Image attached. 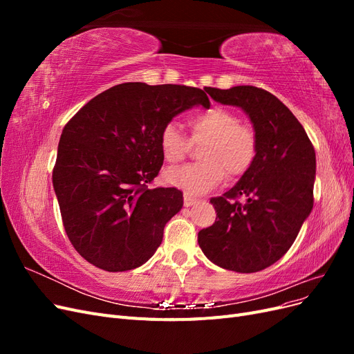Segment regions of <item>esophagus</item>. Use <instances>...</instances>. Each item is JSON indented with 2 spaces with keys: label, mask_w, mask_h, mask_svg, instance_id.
I'll use <instances>...</instances> for the list:
<instances>
[{
  "label": "esophagus",
  "mask_w": 354,
  "mask_h": 354,
  "mask_svg": "<svg viewBox=\"0 0 354 354\" xmlns=\"http://www.w3.org/2000/svg\"><path fill=\"white\" fill-rule=\"evenodd\" d=\"M196 198H194V196H190V195H187V194H185V196H183V202H185V207H192L194 205V203H196Z\"/></svg>",
  "instance_id": "1"
}]
</instances>
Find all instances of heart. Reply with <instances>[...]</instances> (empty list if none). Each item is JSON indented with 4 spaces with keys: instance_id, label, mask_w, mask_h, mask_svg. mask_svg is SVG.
Instances as JSON below:
<instances>
[{
    "instance_id": "b5f03b06",
    "label": "heart",
    "mask_w": 354,
    "mask_h": 354,
    "mask_svg": "<svg viewBox=\"0 0 354 354\" xmlns=\"http://www.w3.org/2000/svg\"><path fill=\"white\" fill-rule=\"evenodd\" d=\"M190 140L205 142L199 158L202 162L171 168L165 173L168 185L189 194H205L226 177H242L255 162L259 142L252 128L242 125L229 109L209 108L189 115ZM159 147L168 164H178L190 151V143L177 125L167 124L159 134Z\"/></svg>"
}]
</instances>
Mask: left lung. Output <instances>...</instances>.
Listing matches in <instances>:
<instances>
[{
    "label": "left lung",
    "mask_w": 354,
    "mask_h": 354,
    "mask_svg": "<svg viewBox=\"0 0 354 354\" xmlns=\"http://www.w3.org/2000/svg\"><path fill=\"white\" fill-rule=\"evenodd\" d=\"M208 94L250 116L259 152L236 185L211 199L217 218L198 233V243L223 269L260 272L282 259L312 212L315 147L303 125L272 93L238 85L209 88Z\"/></svg>",
    "instance_id": "1"
}]
</instances>
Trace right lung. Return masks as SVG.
<instances>
[{
	"mask_svg": "<svg viewBox=\"0 0 354 354\" xmlns=\"http://www.w3.org/2000/svg\"><path fill=\"white\" fill-rule=\"evenodd\" d=\"M205 91L124 82L71 118L60 136L53 187L82 259L106 272H125L155 254L165 224L183 207L178 189L147 187L164 162L159 134L186 109H209Z\"/></svg>",
	"mask_w": 354,
	"mask_h": 354,
	"instance_id": "1",
	"label": "right lung"
}]
</instances>
